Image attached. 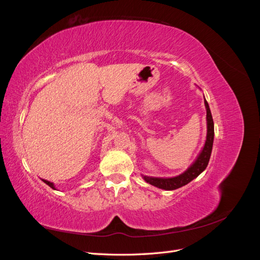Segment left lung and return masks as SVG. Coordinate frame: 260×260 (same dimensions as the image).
Returning <instances> with one entry per match:
<instances>
[{
    "mask_svg": "<svg viewBox=\"0 0 260 260\" xmlns=\"http://www.w3.org/2000/svg\"><path fill=\"white\" fill-rule=\"evenodd\" d=\"M204 103H205L206 112H207V115H206L207 137H206L205 145H204L202 152L198 156V158H196V160L183 172V174H181L174 178H154V177L143 176V179L147 183L159 188H162V190H167V191L176 190V188H179L181 186L187 184L188 182H191L193 179L199 177L202 172L206 169L210 158V155H211L215 131H214V120H212L209 105L206 100H204Z\"/></svg>",
    "mask_w": 260,
    "mask_h": 260,
    "instance_id": "left-lung-1",
    "label": "left lung"
}]
</instances>
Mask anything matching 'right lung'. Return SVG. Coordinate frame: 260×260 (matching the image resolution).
<instances>
[{
    "label": "right lung",
    "instance_id": "right-lung-1",
    "mask_svg": "<svg viewBox=\"0 0 260 260\" xmlns=\"http://www.w3.org/2000/svg\"><path fill=\"white\" fill-rule=\"evenodd\" d=\"M42 181H43L44 183L48 184L50 187H52V188H54V190H55V186H54V184H53L52 182H50V181H46V180H44V179H42Z\"/></svg>",
    "mask_w": 260,
    "mask_h": 260
}]
</instances>
